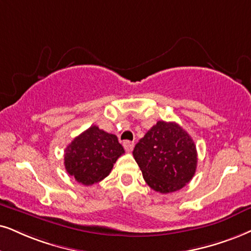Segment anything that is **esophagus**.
I'll return each instance as SVG.
<instances>
[{
  "mask_svg": "<svg viewBox=\"0 0 251 251\" xmlns=\"http://www.w3.org/2000/svg\"><path fill=\"white\" fill-rule=\"evenodd\" d=\"M123 146H124V148H125L126 151H131L132 149H133V147H134V142H132V141H124Z\"/></svg>",
  "mask_w": 251,
  "mask_h": 251,
  "instance_id": "34e87169",
  "label": "esophagus"
}]
</instances>
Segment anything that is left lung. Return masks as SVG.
Here are the masks:
<instances>
[{
	"instance_id": "left-lung-1",
	"label": "left lung",
	"mask_w": 251,
	"mask_h": 251,
	"mask_svg": "<svg viewBox=\"0 0 251 251\" xmlns=\"http://www.w3.org/2000/svg\"><path fill=\"white\" fill-rule=\"evenodd\" d=\"M146 183L160 193L175 192L192 179L197 149L192 138L177 123H156L133 149Z\"/></svg>"
}]
</instances>
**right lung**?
I'll use <instances>...</instances> for the list:
<instances>
[{"label":"right lung","mask_w":251,"mask_h":251,"mask_svg":"<svg viewBox=\"0 0 251 251\" xmlns=\"http://www.w3.org/2000/svg\"><path fill=\"white\" fill-rule=\"evenodd\" d=\"M125 153L115 134L91 126L65 151V168L83 185H93L109 176L113 163Z\"/></svg>","instance_id":"add662e5"}]
</instances>
